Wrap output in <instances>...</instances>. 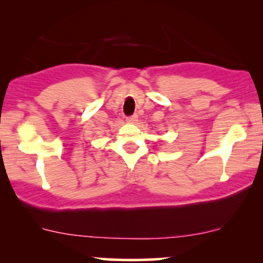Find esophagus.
Returning a JSON list of instances; mask_svg holds the SVG:
<instances>
[{"label": "esophagus", "instance_id": "1", "mask_svg": "<svg viewBox=\"0 0 263 263\" xmlns=\"http://www.w3.org/2000/svg\"><path fill=\"white\" fill-rule=\"evenodd\" d=\"M126 120H127V122L134 123V122H136L138 120V116H137V115H132V116H128Z\"/></svg>", "mask_w": 263, "mask_h": 263}]
</instances>
